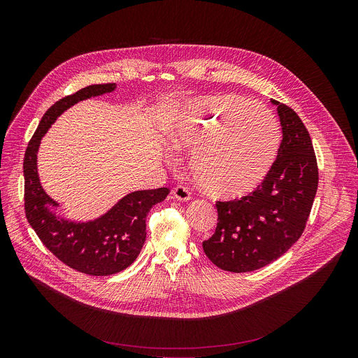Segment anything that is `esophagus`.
<instances>
[{"mask_svg":"<svg viewBox=\"0 0 358 358\" xmlns=\"http://www.w3.org/2000/svg\"><path fill=\"white\" fill-rule=\"evenodd\" d=\"M173 198L178 199V201H188L191 198V192L185 185H177L173 188L171 191Z\"/></svg>","mask_w":358,"mask_h":358,"instance_id":"esophagus-1","label":"esophagus"}]
</instances>
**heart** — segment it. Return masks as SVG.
Here are the masks:
<instances>
[{
	"mask_svg": "<svg viewBox=\"0 0 358 358\" xmlns=\"http://www.w3.org/2000/svg\"><path fill=\"white\" fill-rule=\"evenodd\" d=\"M176 117V145L192 151V177L208 195L241 198L257 189L272 170L280 127L264 105L215 93L189 100Z\"/></svg>",
	"mask_w": 358,
	"mask_h": 358,
	"instance_id": "1",
	"label": "heart"
}]
</instances>
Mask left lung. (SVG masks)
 I'll return each mask as SVG.
<instances>
[{"instance_id":"obj_1","label":"left lung","mask_w":358,"mask_h":358,"mask_svg":"<svg viewBox=\"0 0 358 358\" xmlns=\"http://www.w3.org/2000/svg\"><path fill=\"white\" fill-rule=\"evenodd\" d=\"M278 106L283 138L265 181L241 199L217 201L218 224L202 242L203 252L228 272L261 269L280 258L300 238L319 184L310 134L297 113Z\"/></svg>"}]
</instances>
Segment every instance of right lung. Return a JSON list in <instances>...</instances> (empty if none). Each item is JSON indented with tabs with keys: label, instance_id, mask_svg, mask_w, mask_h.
<instances>
[{
	"label": "right lung",
	"instance_id": "1",
	"mask_svg": "<svg viewBox=\"0 0 358 358\" xmlns=\"http://www.w3.org/2000/svg\"><path fill=\"white\" fill-rule=\"evenodd\" d=\"M116 83L90 85L65 96L50 106L32 138L24 157V207L25 215L42 243L69 268L92 275L108 276L130 266L145 241V218L152 206L162 202L170 189H143L127 194L103 217L89 222H71L49 211L46 203H58L42 189L36 152L41 138L58 116L80 100L113 92Z\"/></svg>",
	"mask_w": 358,
	"mask_h": 358
}]
</instances>
